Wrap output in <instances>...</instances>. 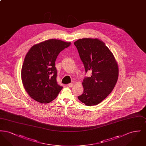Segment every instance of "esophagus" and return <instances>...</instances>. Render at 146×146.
Listing matches in <instances>:
<instances>
[{
	"label": "esophagus",
	"instance_id": "1",
	"mask_svg": "<svg viewBox=\"0 0 146 146\" xmlns=\"http://www.w3.org/2000/svg\"><path fill=\"white\" fill-rule=\"evenodd\" d=\"M73 83L68 84V87H70V88H72V87H73Z\"/></svg>",
	"mask_w": 146,
	"mask_h": 146
}]
</instances>
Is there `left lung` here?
<instances>
[{
    "label": "left lung",
    "mask_w": 146,
    "mask_h": 146,
    "mask_svg": "<svg viewBox=\"0 0 146 146\" xmlns=\"http://www.w3.org/2000/svg\"><path fill=\"white\" fill-rule=\"evenodd\" d=\"M74 44L86 73L90 71L92 74L84 78L83 93L78 98L86 106L96 105L109 95L117 83V63L110 49L98 39H80Z\"/></svg>",
    "instance_id": "1"
}]
</instances>
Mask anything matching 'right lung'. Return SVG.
Masks as SVG:
<instances>
[{
  "label": "right lung",
  "mask_w": 146,
  "mask_h": 146,
  "mask_svg": "<svg viewBox=\"0 0 146 146\" xmlns=\"http://www.w3.org/2000/svg\"><path fill=\"white\" fill-rule=\"evenodd\" d=\"M70 45V42L49 39L29 50L22 67L21 77L25 90L35 101L49 103L62 89L57 82L55 61L60 52Z\"/></svg>",
  "instance_id": "add662e5"
}]
</instances>
